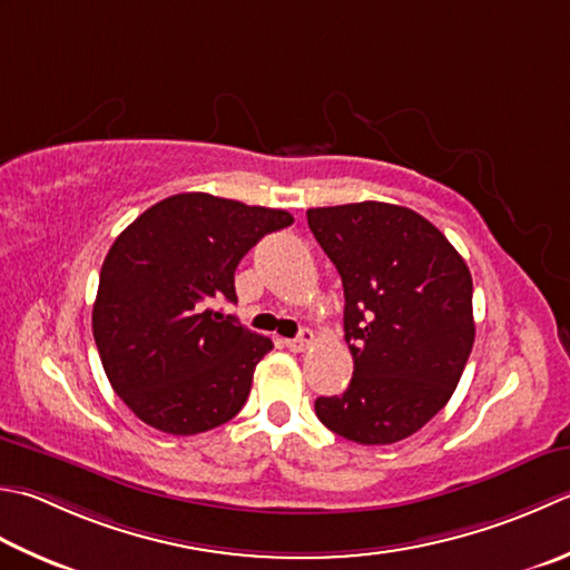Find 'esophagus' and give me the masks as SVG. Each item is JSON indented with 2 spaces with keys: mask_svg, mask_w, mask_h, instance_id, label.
<instances>
[{
  "mask_svg": "<svg viewBox=\"0 0 570 570\" xmlns=\"http://www.w3.org/2000/svg\"><path fill=\"white\" fill-rule=\"evenodd\" d=\"M311 343H314V331L301 328V333H298L296 338H288V341H286V348L294 351V353H301V351H306Z\"/></svg>",
  "mask_w": 570,
  "mask_h": 570,
  "instance_id": "34e87169",
  "label": "esophagus"
}]
</instances>
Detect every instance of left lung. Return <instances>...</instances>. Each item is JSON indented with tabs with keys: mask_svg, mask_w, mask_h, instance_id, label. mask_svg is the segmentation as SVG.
<instances>
[{
	"mask_svg": "<svg viewBox=\"0 0 570 570\" xmlns=\"http://www.w3.org/2000/svg\"><path fill=\"white\" fill-rule=\"evenodd\" d=\"M343 282L353 377L316 415L358 444H393L448 405L474 345L472 274L417 212L353 203L306 212Z\"/></svg>",
	"mask_w": 570,
	"mask_h": 570,
	"instance_id": "left-lung-1",
	"label": "left lung"
}]
</instances>
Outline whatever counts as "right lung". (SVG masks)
<instances>
[{
	"instance_id": "obj_1",
	"label": "right lung",
	"mask_w": 570,
	"mask_h": 570,
	"mask_svg": "<svg viewBox=\"0 0 570 570\" xmlns=\"http://www.w3.org/2000/svg\"><path fill=\"white\" fill-rule=\"evenodd\" d=\"M284 209L183 193L145 209L100 266L94 338L116 395L167 434H197L244 407L269 338L215 308L237 301L234 272Z\"/></svg>"
}]
</instances>
